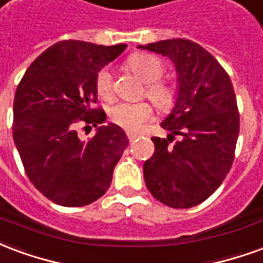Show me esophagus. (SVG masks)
<instances>
[{
	"label": "esophagus",
	"mask_w": 263,
	"mask_h": 263,
	"mask_svg": "<svg viewBox=\"0 0 263 263\" xmlns=\"http://www.w3.org/2000/svg\"><path fill=\"white\" fill-rule=\"evenodd\" d=\"M126 137H128V139L132 142V141H135L137 138H139V135H138V134H134V132H126Z\"/></svg>",
	"instance_id": "34e87169"
}]
</instances>
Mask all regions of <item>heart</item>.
Listing matches in <instances>:
<instances>
[{
	"label": "heart",
	"instance_id": "1",
	"mask_svg": "<svg viewBox=\"0 0 263 263\" xmlns=\"http://www.w3.org/2000/svg\"><path fill=\"white\" fill-rule=\"evenodd\" d=\"M128 65L135 74L146 83V96L156 107L162 111H169L175 107L177 100L176 87L169 83H159V79L165 73L163 62L154 54L137 53L131 56ZM97 92L105 100L111 98L112 94V74L109 69H101L96 79ZM152 107L145 103H118L111 108L109 117L117 125L125 128L128 131H139L145 122L152 118Z\"/></svg>",
	"mask_w": 263,
	"mask_h": 263
}]
</instances>
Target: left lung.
Returning <instances> with one entry per match:
<instances>
[{
    "label": "left lung",
    "instance_id": "left-lung-1",
    "mask_svg": "<svg viewBox=\"0 0 263 263\" xmlns=\"http://www.w3.org/2000/svg\"><path fill=\"white\" fill-rule=\"evenodd\" d=\"M173 62L177 100L160 126L167 139L152 138L155 154L143 163L146 187L173 209L203 203L220 187L234 162L239 114L231 79L198 43L166 39L139 45ZM176 135L181 137L170 142Z\"/></svg>",
    "mask_w": 263,
    "mask_h": 263
}]
</instances>
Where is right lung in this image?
<instances>
[{
  "mask_svg": "<svg viewBox=\"0 0 263 263\" xmlns=\"http://www.w3.org/2000/svg\"><path fill=\"white\" fill-rule=\"evenodd\" d=\"M125 49V43L62 41L37 56L18 84L15 146L32 184L59 205L81 207L101 197L128 146L124 129L117 124L98 127L107 115L91 108L98 71ZM80 122L98 128L91 140L78 138Z\"/></svg>",
  "mask_w": 263,
  "mask_h": 263,
  "instance_id": "right-lung-1",
  "label": "right lung"
}]
</instances>
